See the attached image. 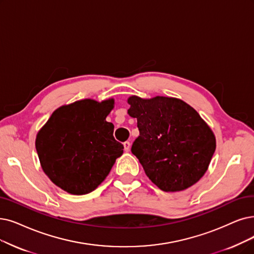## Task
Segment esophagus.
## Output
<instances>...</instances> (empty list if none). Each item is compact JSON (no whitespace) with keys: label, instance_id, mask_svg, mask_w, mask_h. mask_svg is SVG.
<instances>
[{"label":"esophagus","instance_id":"1","mask_svg":"<svg viewBox=\"0 0 254 254\" xmlns=\"http://www.w3.org/2000/svg\"><path fill=\"white\" fill-rule=\"evenodd\" d=\"M130 146H131V144L129 143V141H125V143H124V149H125L126 152H128L130 150Z\"/></svg>","mask_w":254,"mask_h":254}]
</instances>
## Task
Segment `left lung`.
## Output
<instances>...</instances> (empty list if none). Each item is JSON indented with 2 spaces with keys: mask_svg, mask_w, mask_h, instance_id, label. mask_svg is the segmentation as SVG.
Returning <instances> with one entry per match:
<instances>
[{
  "mask_svg": "<svg viewBox=\"0 0 254 254\" xmlns=\"http://www.w3.org/2000/svg\"><path fill=\"white\" fill-rule=\"evenodd\" d=\"M139 136L131 148L149 179L164 191L184 190L206 172L216 138L197 111L176 98L128 99Z\"/></svg>",
  "mask_w": 254,
  "mask_h": 254,
  "instance_id": "1",
  "label": "left lung"
}]
</instances>
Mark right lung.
Wrapping results in <instances>:
<instances>
[{
    "label": "right lung",
    "instance_id": "obj_1",
    "mask_svg": "<svg viewBox=\"0 0 254 254\" xmlns=\"http://www.w3.org/2000/svg\"><path fill=\"white\" fill-rule=\"evenodd\" d=\"M109 99H85L56 109L37 133L35 147L46 175L73 195H85L102 182L124 146L114 137L106 117L114 108Z\"/></svg>",
    "mask_w": 254,
    "mask_h": 254
}]
</instances>
